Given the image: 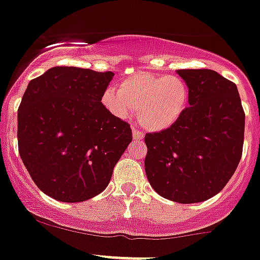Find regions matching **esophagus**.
I'll list each match as a JSON object with an SVG mask.
<instances>
[{"label":"esophagus","mask_w":260,"mask_h":260,"mask_svg":"<svg viewBox=\"0 0 260 260\" xmlns=\"http://www.w3.org/2000/svg\"><path fill=\"white\" fill-rule=\"evenodd\" d=\"M132 133H133V138H135V140H142V138L145 137V135H143L142 131L137 129V128H133Z\"/></svg>","instance_id":"34e87169"}]
</instances>
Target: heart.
I'll return each mask as SVG.
<instances>
[{
  "label": "heart",
  "mask_w": 260,
  "mask_h": 260,
  "mask_svg": "<svg viewBox=\"0 0 260 260\" xmlns=\"http://www.w3.org/2000/svg\"><path fill=\"white\" fill-rule=\"evenodd\" d=\"M189 102L188 84L179 76L137 72L109 87L102 96L105 109L125 119L137 109L138 122L146 129L160 132L173 127L185 112Z\"/></svg>",
  "instance_id": "heart-1"
}]
</instances>
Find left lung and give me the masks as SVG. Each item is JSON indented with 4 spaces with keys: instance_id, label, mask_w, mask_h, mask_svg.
Returning <instances> with one entry per match:
<instances>
[{
    "instance_id": "8db88e82",
    "label": "left lung",
    "mask_w": 260,
    "mask_h": 260,
    "mask_svg": "<svg viewBox=\"0 0 260 260\" xmlns=\"http://www.w3.org/2000/svg\"><path fill=\"white\" fill-rule=\"evenodd\" d=\"M189 107L165 131L146 133L145 170L161 197L198 203L220 193L235 173L244 145L245 113L238 87L212 70H180Z\"/></svg>"
}]
</instances>
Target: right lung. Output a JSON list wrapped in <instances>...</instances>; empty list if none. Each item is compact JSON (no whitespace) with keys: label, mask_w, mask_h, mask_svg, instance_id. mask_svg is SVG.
<instances>
[{"label":"right lung","mask_w":260,"mask_h":260,"mask_svg":"<svg viewBox=\"0 0 260 260\" xmlns=\"http://www.w3.org/2000/svg\"><path fill=\"white\" fill-rule=\"evenodd\" d=\"M110 71L53 67L31 80L17 112L19 153L38 188L60 202L102 193L132 141L102 103Z\"/></svg>","instance_id":"1"}]
</instances>
